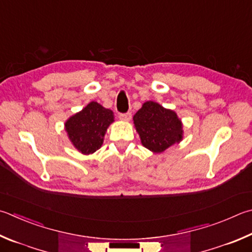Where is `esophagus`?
I'll return each mask as SVG.
<instances>
[{"label":"esophagus","instance_id":"1","mask_svg":"<svg viewBox=\"0 0 252 252\" xmlns=\"http://www.w3.org/2000/svg\"><path fill=\"white\" fill-rule=\"evenodd\" d=\"M119 118H120L122 121H130L131 118H132V114H131V112L120 113V116H119Z\"/></svg>","mask_w":252,"mask_h":252}]
</instances>
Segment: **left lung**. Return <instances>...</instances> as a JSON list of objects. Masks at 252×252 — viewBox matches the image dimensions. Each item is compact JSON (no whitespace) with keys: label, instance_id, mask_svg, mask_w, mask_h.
Wrapping results in <instances>:
<instances>
[{"label":"left lung","instance_id":"obj_1","mask_svg":"<svg viewBox=\"0 0 252 252\" xmlns=\"http://www.w3.org/2000/svg\"><path fill=\"white\" fill-rule=\"evenodd\" d=\"M133 122L142 145L153 153H162L183 139V125L176 112L158 102H144Z\"/></svg>","mask_w":252,"mask_h":252}]
</instances>
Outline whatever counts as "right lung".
Returning a JSON list of instances; mask_svg holds the SVG:
<instances>
[{
  "label": "right lung",
  "instance_id": "add662e5",
  "mask_svg": "<svg viewBox=\"0 0 252 252\" xmlns=\"http://www.w3.org/2000/svg\"><path fill=\"white\" fill-rule=\"evenodd\" d=\"M114 121L113 112L95 101L71 116L65 123L68 138L82 154H93L101 148L109 126Z\"/></svg>",
  "mask_w": 252,
  "mask_h": 252
}]
</instances>
